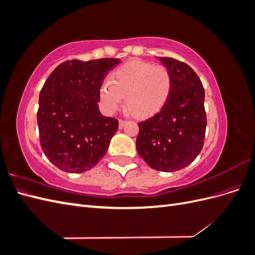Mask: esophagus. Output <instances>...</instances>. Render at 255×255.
Returning <instances> with one entry per match:
<instances>
[{"instance_id": "esophagus-1", "label": "esophagus", "mask_w": 255, "mask_h": 255, "mask_svg": "<svg viewBox=\"0 0 255 255\" xmlns=\"http://www.w3.org/2000/svg\"><path fill=\"white\" fill-rule=\"evenodd\" d=\"M126 125H127V121L126 120H122V119L119 120V128H123Z\"/></svg>"}]
</instances>
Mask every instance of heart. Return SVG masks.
Wrapping results in <instances>:
<instances>
[{"instance_id":"1","label":"heart","mask_w":255,"mask_h":255,"mask_svg":"<svg viewBox=\"0 0 255 255\" xmlns=\"http://www.w3.org/2000/svg\"><path fill=\"white\" fill-rule=\"evenodd\" d=\"M171 90L172 75L167 67L133 59L118 68L112 81L102 84L99 97L106 115L117 111L126 97L128 111L138 118H146L163 109Z\"/></svg>"}]
</instances>
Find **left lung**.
<instances>
[{"instance_id":"8db88e82","label":"left lung","mask_w":255,"mask_h":255,"mask_svg":"<svg viewBox=\"0 0 255 255\" xmlns=\"http://www.w3.org/2000/svg\"><path fill=\"white\" fill-rule=\"evenodd\" d=\"M157 58L171 72V95L156 115L138 123L136 148L152 169L173 172L188 166L203 148L205 94L199 76L187 64Z\"/></svg>"}]
</instances>
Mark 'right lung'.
<instances>
[{
    "instance_id": "obj_1",
    "label": "right lung",
    "mask_w": 255,
    "mask_h": 255,
    "mask_svg": "<svg viewBox=\"0 0 255 255\" xmlns=\"http://www.w3.org/2000/svg\"><path fill=\"white\" fill-rule=\"evenodd\" d=\"M117 58L67 60L54 69L39 95L37 113L43 153L60 170L95 167L118 130V120L99 111V91Z\"/></svg>"
}]
</instances>
